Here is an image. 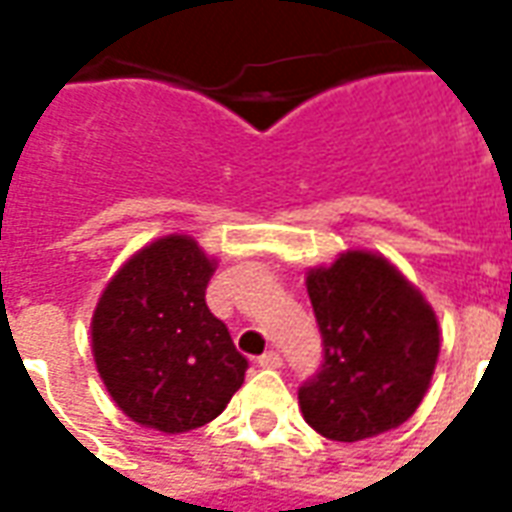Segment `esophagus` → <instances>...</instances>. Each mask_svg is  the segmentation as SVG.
<instances>
[{"label": "esophagus", "instance_id": "obj_1", "mask_svg": "<svg viewBox=\"0 0 512 512\" xmlns=\"http://www.w3.org/2000/svg\"><path fill=\"white\" fill-rule=\"evenodd\" d=\"M257 365L277 370V367H282V356H279L277 351H266V354H263V356H257Z\"/></svg>", "mask_w": 512, "mask_h": 512}]
</instances>
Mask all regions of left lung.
<instances>
[{"instance_id": "8db88e82", "label": "left lung", "mask_w": 512, "mask_h": 512, "mask_svg": "<svg viewBox=\"0 0 512 512\" xmlns=\"http://www.w3.org/2000/svg\"><path fill=\"white\" fill-rule=\"evenodd\" d=\"M323 365L299 386L304 419L332 441H362L403 425L428 392L439 321L386 257L345 252L307 274Z\"/></svg>"}]
</instances>
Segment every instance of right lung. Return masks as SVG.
Listing matches in <instances>:
<instances>
[{"mask_svg": "<svg viewBox=\"0 0 512 512\" xmlns=\"http://www.w3.org/2000/svg\"><path fill=\"white\" fill-rule=\"evenodd\" d=\"M213 266L194 238L164 235L117 271L95 307V367L145 428H202L244 384L249 362L205 304Z\"/></svg>", "mask_w": 512, "mask_h": 512, "instance_id": "right-lung-1", "label": "right lung"}]
</instances>
